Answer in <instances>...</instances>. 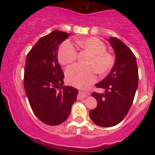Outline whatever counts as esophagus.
I'll use <instances>...</instances> for the list:
<instances>
[{
	"label": "esophagus",
	"mask_w": 155,
	"mask_h": 155,
	"mask_svg": "<svg viewBox=\"0 0 155 155\" xmlns=\"http://www.w3.org/2000/svg\"><path fill=\"white\" fill-rule=\"evenodd\" d=\"M87 92H85V91H79V98L81 99V98H84V97H87Z\"/></svg>",
	"instance_id": "obj_1"
}]
</instances>
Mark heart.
Masks as SVG:
<instances>
[{
  "label": "heart",
  "instance_id": "obj_1",
  "mask_svg": "<svg viewBox=\"0 0 155 155\" xmlns=\"http://www.w3.org/2000/svg\"><path fill=\"white\" fill-rule=\"evenodd\" d=\"M80 48L92 53L87 60L90 65L75 64L68 67L65 71L66 79L69 84L77 87H86L97 79V71L104 75L111 70L114 64V58L106 52V45L95 37L76 41ZM77 58V50L69 41H65L58 50V60L63 65L71 63Z\"/></svg>",
  "mask_w": 155,
  "mask_h": 155
}]
</instances>
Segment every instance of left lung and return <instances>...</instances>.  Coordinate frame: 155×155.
<instances>
[{"instance_id": "left-lung-1", "label": "left lung", "mask_w": 155, "mask_h": 155, "mask_svg": "<svg viewBox=\"0 0 155 155\" xmlns=\"http://www.w3.org/2000/svg\"><path fill=\"white\" fill-rule=\"evenodd\" d=\"M108 41L114 51L115 63L108 76L96 84L105 92L92 94L97 105L90 111L92 122L104 127L117 125L123 120L138 85V66L133 51L120 39L110 37Z\"/></svg>"}]
</instances>
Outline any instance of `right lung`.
Here are the masks:
<instances>
[{
	"label": "right lung",
	"instance_id": "obj_1",
	"mask_svg": "<svg viewBox=\"0 0 155 155\" xmlns=\"http://www.w3.org/2000/svg\"><path fill=\"white\" fill-rule=\"evenodd\" d=\"M69 35L52 31L39 39L27 55L25 90L33 113L49 125L67 120L78 95L77 89L63 85V71L58 60V47Z\"/></svg>",
	"mask_w": 155,
	"mask_h": 155
}]
</instances>
